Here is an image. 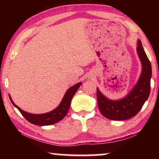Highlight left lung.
Segmentation results:
<instances>
[{
  "label": "left lung",
  "instance_id": "left-lung-1",
  "mask_svg": "<svg viewBox=\"0 0 159 159\" xmlns=\"http://www.w3.org/2000/svg\"><path fill=\"white\" fill-rule=\"evenodd\" d=\"M137 50L142 64V71L136 85L125 98L117 101L110 100L97 89L99 109L102 114L108 119L124 120L134 116L140 111L144 102L149 98L152 66L140 40H138Z\"/></svg>",
  "mask_w": 159,
  "mask_h": 159
}]
</instances>
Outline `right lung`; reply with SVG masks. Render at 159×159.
<instances>
[{"label":"right lung","instance_id":"1","mask_svg":"<svg viewBox=\"0 0 159 159\" xmlns=\"http://www.w3.org/2000/svg\"><path fill=\"white\" fill-rule=\"evenodd\" d=\"M80 85H81V83H79L70 88L66 92L60 105H59L55 109H54L53 111L49 113H46V114H29V113L23 111L22 109H21L20 107H18L16 105L12 100L10 96H9V98L13 105L15 107H17L19 111H20L21 115H22L29 122H30L32 124L37 125H49L55 124V123L59 122L61 119H63L64 117L66 115L70 107V104H71V99L74 95V94L76 93L77 90L79 89Z\"/></svg>","mask_w":159,"mask_h":159}]
</instances>
